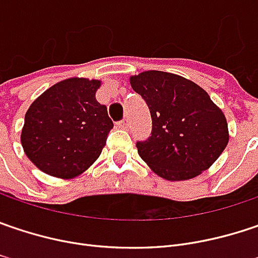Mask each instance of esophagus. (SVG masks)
Segmentation results:
<instances>
[{
	"label": "esophagus",
	"mask_w": 258,
	"mask_h": 258,
	"mask_svg": "<svg viewBox=\"0 0 258 258\" xmlns=\"http://www.w3.org/2000/svg\"><path fill=\"white\" fill-rule=\"evenodd\" d=\"M118 127H119V128H127V127H128V119L119 121V122H118Z\"/></svg>",
	"instance_id": "esophagus-1"
}]
</instances>
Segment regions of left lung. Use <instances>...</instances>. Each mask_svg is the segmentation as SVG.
<instances>
[{"mask_svg":"<svg viewBox=\"0 0 258 258\" xmlns=\"http://www.w3.org/2000/svg\"><path fill=\"white\" fill-rule=\"evenodd\" d=\"M146 100L152 134L137 142L140 158L168 181L191 179L209 169L225 150L228 122L205 89L181 76L144 71L130 77Z\"/></svg>","mask_w":258,"mask_h":258,"instance_id":"1","label":"left lung"}]
</instances>
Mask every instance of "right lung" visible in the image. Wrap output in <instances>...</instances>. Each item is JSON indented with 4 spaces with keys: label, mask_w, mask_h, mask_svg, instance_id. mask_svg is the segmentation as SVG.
Instances as JSON below:
<instances>
[{
    "label": "right lung",
    "mask_w": 258,
    "mask_h": 258,
    "mask_svg": "<svg viewBox=\"0 0 258 258\" xmlns=\"http://www.w3.org/2000/svg\"><path fill=\"white\" fill-rule=\"evenodd\" d=\"M99 80L73 77L53 84L27 109L22 130L24 153L42 172L70 179L98 159L114 127L96 100Z\"/></svg>",
    "instance_id": "obj_1"
}]
</instances>
